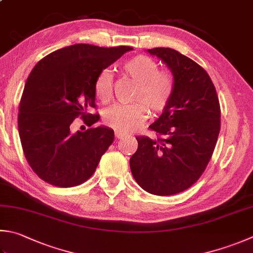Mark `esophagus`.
I'll use <instances>...</instances> for the list:
<instances>
[{
    "label": "esophagus",
    "instance_id": "obj_1",
    "mask_svg": "<svg viewBox=\"0 0 253 253\" xmlns=\"http://www.w3.org/2000/svg\"><path fill=\"white\" fill-rule=\"evenodd\" d=\"M114 135H116V139H122V137H126V134L125 133H122L120 131H116L114 132Z\"/></svg>",
    "mask_w": 253,
    "mask_h": 253
}]
</instances>
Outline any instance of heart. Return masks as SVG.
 <instances>
[{
	"label": "heart",
	"mask_w": 253,
	"mask_h": 253,
	"mask_svg": "<svg viewBox=\"0 0 253 253\" xmlns=\"http://www.w3.org/2000/svg\"><path fill=\"white\" fill-rule=\"evenodd\" d=\"M123 69L140 84L134 100L144 102L153 112H161L168 107L174 93V79L166 71H160L155 60L139 55L126 61ZM93 90L100 101H110L113 96V76L110 71H100L94 80ZM146 118L147 111L143 104H117L107 109L103 114L104 122L122 133L139 128Z\"/></svg>",
	"instance_id": "obj_1"
}]
</instances>
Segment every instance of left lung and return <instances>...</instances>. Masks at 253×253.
Segmentation results:
<instances>
[{"instance_id": "1", "label": "left lung", "mask_w": 253, "mask_h": 253, "mask_svg": "<svg viewBox=\"0 0 253 253\" xmlns=\"http://www.w3.org/2000/svg\"><path fill=\"white\" fill-rule=\"evenodd\" d=\"M146 51L168 66L175 88L149 126L163 137L136 136L130 169L147 193L169 196L187 189L204 173L220 131V107L211 77L193 59L169 47Z\"/></svg>"}]
</instances>
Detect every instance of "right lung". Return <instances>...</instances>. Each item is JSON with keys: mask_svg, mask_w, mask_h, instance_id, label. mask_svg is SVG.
<instances>
[{"mask_svg": "<svg viewBox=\"0 0 253 253\" xmlns=\"http://www.w3.org/2000/svg\"><path fill=\"white\" fill-rule=\"evenodd\" d=\"M133 48L76 44L38 61L24 87L18 133L28 164L42 180L73 187L91 176L114 139L111 127L100 126L73 132L79 116L88 126L99 121L94 108V80Z\"/></svg>", "mask_w": 253, "mask_h": 253, "instance_id": "add662e5", "label": "right lung"}]
</instances>
